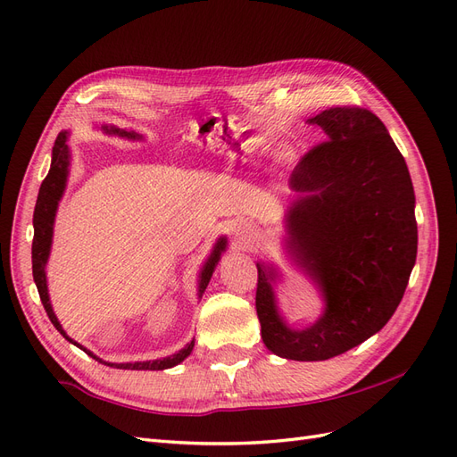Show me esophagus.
<instances>
[{
  "label": "esophagus",
  "mask_w": 457,
  "mask_h": 457,
  "mask_svg": "<svg viewBox=\"0 0 457 457\" xmlns=\"http://www.w3.org/2000/svg\"><path fill=\"white\" fill-rule=\"evenodd\" d=\"M234 232H237V237L242 240V244H253L259 237V230L253 225L245 223V220L234 227Z\"/></svg>",
  "instance_id": "1"
}]
</instances>
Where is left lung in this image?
Segmentation results:
<instances>
[{
  "label": "left lung",
  "instance_id": "obj_1",
  "mask_svg": "<svg viewBox=\"0 0 457 457\" xmlns=\"http://www.w3.org/2000/svg\"><path fill=\"white\" fill-rule=\"evenodd\" d=\"M328 139L299 160L289 185V247L320 286L326 312L289 329L274 307V269L257 262L255 309L267 349L289 361H328L389 322L418 255L411 179L383 121L356 104L316 114Z\"/></svg>",
  "mask_w": 457,
  "mask_h": 457
}]
</instances>
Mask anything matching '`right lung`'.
Wrapping results in <instances>:
<instances>
[{
  "instance_id": "obj_1",
  "label": "right lung",
  "mask_w": 457,
  "mask_h": 457,
  "mask_svg": "<svg viewBox=\"0 0 457 457\" xmlns=\"http://www.w3.org/2000/svg\"><path fill=\"white\" fill-rule=\"evenodd\" d=\"M114 133H118V129H112ZM121 135L128 137H135L133 133H126L121 131ZM66 175H68V146H66V133H59L57 141H54L53 146V160H51V170L47 173V177L44 179V183L39 187V195H37V202L34 207V240H32V274H34V282L37 286V294L41 303H44V309L49 316V320L53 322V326L57 328L62 337H66L71 343H74L76 347H79L81 351H86L89 356H93L95 361L103 362L101 358H96L93 353H89L87 349L81 347L76 341H72L64 334L62 326L59 324L57 316H54L51 303H49V295H47V280H46V262L49 257V250H51V238H53V223H54V213H57V205L59 200L62 196V190L66 185ZM225 238H219L215 250L212 253V257L207 259L205 267L202 270L200 276V295L204 294V289L210 284V278L213 274V269L219 261L220 252L225 250ZM192 347H195V341H190L185 349L179 351L177 354L160 358V361H152V362H135V364H108L112 368H121V370H168L171 366H177L179 362H183L185 358L192 353Z\"/></svg>"
}]
</instances>
